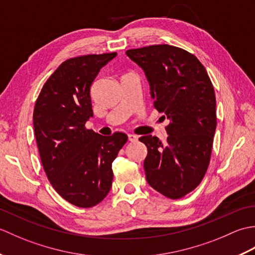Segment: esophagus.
Segmentation results:
<instances>
[{"label": "esophagus", "instance_id": "1", "mask_svg": "<svg viewBox=\"0 0 255 255\" xmlns=\"http://www.w3.org/2000/svg\"><path fill=\"white\" fill-rule=\"evenodd\" d=\"M128 140H129V141H131V142H136L137 140H138V137L136 136V134L129 133V134H128Z\"/></svg>", "mask_w": 255, "mask_h": 255}]
</instances>
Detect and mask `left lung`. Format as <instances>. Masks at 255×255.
Segmentation results:
<instances>
[{"label": "left lung", "mask_w": 255, "mask_h": 255, "mask_svg": "<svg viewBox=\"0 0 255 255\" xmlns=\"http://www.w3.org/2000/svg\"><path fill=\"white\" fill-rule=\"evenodd\" d=\"M126 55L143 70L154 107L170 122L165 143L151 134L139 139L148 149L145 178L164 196L181 198L198 186L209 164L217 126L214 86L198 59L181 48L154 45Z\"/></svg>", "instance_id": "left-lung-1"}]
</instances>
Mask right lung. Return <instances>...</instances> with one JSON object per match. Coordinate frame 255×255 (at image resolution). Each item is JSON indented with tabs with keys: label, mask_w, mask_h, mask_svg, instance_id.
Segmentation results:
<instances>
[{
	"label": "right lung",
	"mask_w": 255,
	"mask_h": 255,
	"mask_svg": "<svg viewBox=\"0 0 255 255\" xmlns=\"http://www.w3.org/2000/svg\"><path fill=\"white\" fill-rule=\"evenodd\" d=\"M116 56L88 55L64 61L47 80L35 104V137L48 180L78 207H93L106 197L112 163L128 139L123 132L104 137L85 128L93 117L92 83Z\"/></svg>",
	"instance_id": "obj_1"
}]
</instances>
